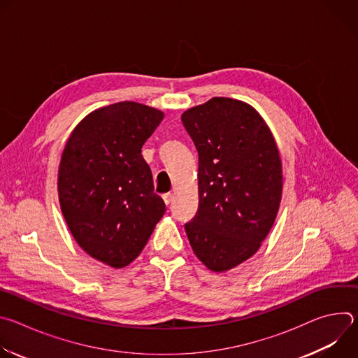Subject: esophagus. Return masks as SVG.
<instances>
[{
  "mask_svg": "<svg viewBox=\"0 0 358 358\" xmlns=\"http://www.w3.org/2000/svg\"><path fill=\"white\" fill-rule=\"evenodd\" d=\"M163 199H164V202H166V206H170L171 201H173V194H170V192L164 194V195H163Z\"/></svg>",
  "mask_w": 358,
  "mask_h": 358,
  "instance_id": "obj_1",
  "label": "esophagus"
}]
</instances>
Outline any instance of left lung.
I'll return each mask as SVG.
<instances>
[{"instance_id": "left-lung-1", "label": "left lung", "mask_w": 358, "mask_h": 358, "mask_svg": "<svg viewBox=\"0 0 358 358\" xmlns=\"http://www.w3.org/2000/svg\"><path fill=\"white\" fill-rule=\"evenodd\" d=\"M198 151V211L185 232L195 257L227 272L258 252L282 199V162L271 129L245 101L213 97L185 110Z\"/></svg>"}]
</instances>
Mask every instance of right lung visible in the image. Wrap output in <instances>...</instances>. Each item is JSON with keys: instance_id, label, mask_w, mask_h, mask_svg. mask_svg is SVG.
Masks as SVG:
<instances>
[{"instance_id": "right-lung-1", "label": "right lung", "mask_w": 358, "mask_h": 358, "mask_svg": "<svg viewBox=\"0 0 358 358\" xmlns=\"http://www.w3.org/2000/svg\"><path fill=\"white\" fill-rule=\"evenodd\" d=\"M163 117L159 109L119 101L83 117L64 148L58 171L64 218L78 245L110 268L130 265L166 213L141 156Z\"/></svg>"}]
</instances>
